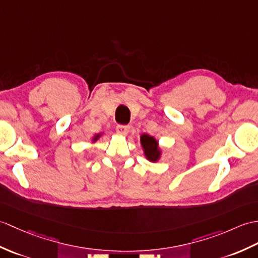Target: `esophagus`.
I'll return each instance as SVG.
<instances>
[{
  "instance_id": "esophagus-1",
  "label": "esophagus",
  "mask_w": 258,
  "mask_h": 258,
  "mask_svg": "<svg viewBox=\"0 0 258 258\" xmlns=\"http://www.w3.org/2000/svg\"><path fill=\"white\" fill-rule=\"evenodd\" d=\"M128 131H130V127L125 126V125H117V126H116V133L118 135H121V136L127 135Z\"/></svg>"
}]
</instances>
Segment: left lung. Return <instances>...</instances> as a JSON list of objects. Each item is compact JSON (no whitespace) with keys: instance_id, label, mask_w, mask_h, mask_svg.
Returning a JSON list of instances; mask_svg holds the SVG:
<instances>
[{"instance_id":"8db88e82","label":"left lung","mask_w":258,"mask_h":258,"mask_svg":"<svg viewBox=\"0 0 258 258\" xmlns=\"http://www.w3.org/2000/svg\"><path fill=\"white\" fill-rule=\"evenodd\" d=\"M141 140V146L143 149L144 156L152 163H156L163 155V149L160 148L158 140L149 134L144 133L140 136Z\"/></svg>"}]
</instances>
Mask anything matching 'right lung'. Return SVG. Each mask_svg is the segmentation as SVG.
I'll return each instance as SVG.
<instances>
[{
  "mask_svg": "<svg viewBox=\"0 0 258 258\" xmlns=\"http://www.w3.org/2000/svg\"><path fill=\"white\" fill-rule=\"evenodd\" d=\"M102 135H103V133H98V134H94L93 136H92V139H91V143L92 144H94V143H97L101 137H102Z\"/></svg>",
  "mask_w": 258,
  "mask_h": 258,
  "instance_id": "obj_1",
  "label": "right lung"
}]
</instances>
